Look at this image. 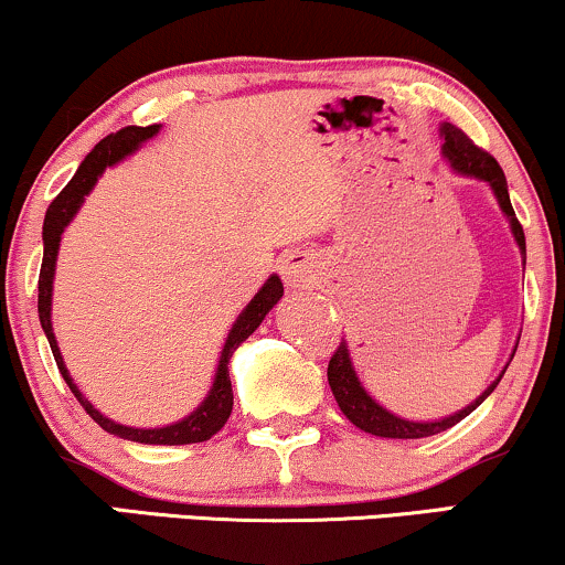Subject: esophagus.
<instances>
[{
	"mask_svg": "<svg viewBox=\"0 0 565 565\" xmlns=\"http://www.w3.org/2000/svg\"><path fill=\"white\" fill-rule=\"evenodd\" d=\"M317 275V259L306 250H294L290 256H285L282 262V277L290 288H309L315 282Z\"/></svg>",
	"mask_w": 565,
	"mask_h": 565,
	"instance_id": "34e87169",
	"label": "esophagus"
}]
</instances>
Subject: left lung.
<instances>
[{
	"label": "left lung",
	"mask_w": 565,
	"mask_h": 565,
	"mask_svg": "<svg viewBox=\"0 0 565 565\" xmlns=\"http://www.w3.org/2000/svg\"><path fill=\"white\" fill-rule=\"evenodd\" d=\"M443 138H445L443 154L450 159V164L456 167L458 172H463V175H475L479 180H487L492 191H495L498 204L505 212V217L511 220L513 238H516L521 254H524V262H526L524 227H521V222L516 220V212H513V206H511V196H508V183H505L503 170H500L498 159L492 154H487L484 149H479V146L471 141V138L466 136L461 128H456V125H450V122L443 125ZM513 353H516V351H513ZM503 374H500V377H503ZM500 377L492 382V385L487 387L475 403H471V406H466L463 411H458V414L448 416V419H443V422H406V419H401V416L390 414V411L382 408L377 401H372V395H366V390L361 387L356 372H353V364H351V356H348L345 340H340L335 353H332L330 364H327V380H330L332 395H335L340 411H343L348 419L356 424L359 429H364V431H369V435H377V437H393V440H416V437H429V435H437V431L450 429L452 424L466 419V416H469L471 411H475L479 403H482L487 395H490L492 390L498 387Z\"/></svg>",
	"instance_id": "obj_1"
}]
</instances>
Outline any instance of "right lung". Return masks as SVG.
<instances>
[{
  "label": "right lung",
  "instance_id": "obj_1",
  "mask_svg": "<svg viewBox=\"0 0 565 565\" xmlns=\"http://www.w3.org/2000/svg\"><path fill=\"white\" fill-rule=\"evenodd\" d=\"M159 130V125H146V128H138V125H128V128L117 130V134H109L107 138H102L99 143L94 146V151L83 159V164L78 167L73 180L62 188L60 196L52 201L46 209L44 217V262H41V271H39V319L41 327H44L49 348H52L54 361H57L60 374L65 377L67 387L73 390V395L78 398V403L86 408V414L94 419L104 431L109 435L122 437V440H134V443H143V445H188V443H204L212 435L225 427V422L230 419V411H233V385H230V356L238 348L243 340H246L256 327L262 324V319L269 315V309L280 301L282 296V282L280 277L271 275L264 288L250 298V303L243 309V315L235 319L233 330L225 340V348H222L220 356V366H217V377H214L212 393L206 395V401L193 411L191 416H185L183 422L170 424V427H159V429H136V427H122L107 416H102L90 403L83 398L81 390L73 385V377L67 374L65 361L60 356L57 340H54V330H52V280H54V262H57V248H60V238L65 233L67 222L73 220V214L78 212L83 204V196L94 188L96 180L104 172V167L120 162L122 157L134 154V151L141 146L143 141H149Z\"/></svg>",
  "mask_w": 565,
  "mask_h": 565
}]
</instances>
